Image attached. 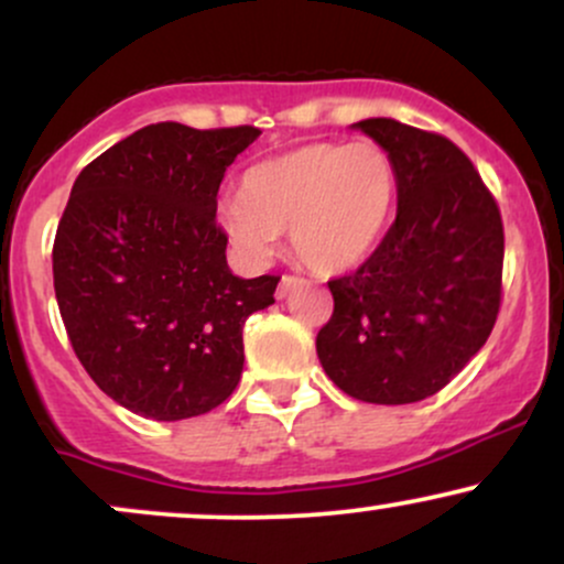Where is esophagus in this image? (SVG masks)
Instances as JSON below:
<instances>
[{"mask_svg":"<svg viewBox=\"0 0 564 564\" xmlns=\"http://www.w3.org/2000/svg\"><path fill=\"white\" fill-rule=\"evenodd\" d=\"M300 278H296V275H283L281 278V283H278V291H275V296H278V300H286V296L291 294V291H294L296 286H300Z\"/></svg>","mask_w":564,"mask_h":564,"instance_id":"1","label":"esophagus"}]
</instances>
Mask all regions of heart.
<instances>
[{"label":"heart","instance_id":"b5f03b06","mask_svg":"<svg viewBox=\"0 0 564 564\" xmlns=\"http://www.w3.org/2000/svg\"><path fill=\"white\" fill-rule=\"evenodd\" d=\"M398 191V166L379 142H310L246 170L241 198L219 206V225L249 262H268L291 228L307 268L345 273L379 246Z\"/></svg>","mask_w":564,"mask_h":564}]
</instances>
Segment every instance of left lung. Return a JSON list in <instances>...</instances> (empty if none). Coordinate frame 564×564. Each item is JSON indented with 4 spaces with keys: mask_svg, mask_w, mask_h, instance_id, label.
Returning <instances> with one entry per match:
<instances>
[{
    "mask_svg": "<svg viewBox=\"0 0 564 564\" xmlns=\"http://www.w3.org/2000/svg\"><path fill=\"white\" fill-rule=\"evenodd\" d=\"M398 166V217L355 273L328 281L315 347L349 398L403 405L443 390L480 352L501 307L503 223L467 153L437 132L355 124Z\"/></svg>",
    "mask_w": 564,
    "mask_h": 564,
    "instance_id": "left-lung-1",
    "label": "left lung"
}]
</instances>
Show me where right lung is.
I'll use <instances>...</instances> for the list:
<instances>
[{
  "mask_svg": "<svg viewBox=\"0 0 564 564\" xmlns=\"http://www.w3.org/2000/svg\"><path fill=\"white\" fill-rule=\"evenodd\" d=\"M257 127H142L70 187L53 246L70 347L108 398L156 422L200 416L243 371V323L281 275L230 273L217 225L225 170Z\"/></svg>",
  "mask_w": 564,
  "mask_h": 564,
  "instance_id": "obj_1",
  "label": "right lung"
}]
</instances>
